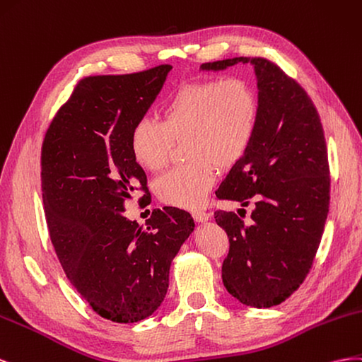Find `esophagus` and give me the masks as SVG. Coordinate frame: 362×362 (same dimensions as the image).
<instances>
[{
	"label": "esophagus",
	"instance_id": "34e87169",
	"mask_svg": "<svg viewBox=\"0 0 362 362\" xmlns=\"http://www.w3.org/2000/svg\"><path fill=\"white\" fill-rule=\"evenodd\" d=\"M192 216H194V220L199 223H206L208 220H211V214L204 212V211H195V212H192Z\"/></svg>",
	"mask_w": 362,
	"mask_h": 362
}]
</instances>
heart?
<instances>
[{
	"mask_svg": "<svg viewBox=\"0 0 362 362\" xmlns=\"http://www.w3.org/2000/svg\"><path fill=\"white\" fill-rule=\"evenodd\" d=\"M259 103L255 88L243 78L200 81L171 97L162 122L139 119L130 133V151L138 165L159 171L168 162L173 141H185L191 160L158 179L159 197L185 209L203 206L215 182L214 162L229 167L249 148Z\"/></svg>",
	"mask_w": 362,
	"mask_h": 362,
	"instance_id": "heart-1",
	"label": "heart"
}]
</instances>
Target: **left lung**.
Returning a JSON list of instances; mask_svg holds the SVG:
<instances>
[{
	"label": "left lung",
	"mask_w": 362,
	"mask_h": 362,
	"mask_svg": "<svg viewBox=\"0 0 362 362\" xmlns=\"http://www.w3.org/2000/svg\"><path fill=\"white\" fill-rule=\"evenodd\" d=\"M236 64L255 69L259 115L249 148L215 194L241 206L253 200V211L250 224L233 212H215L230 243L221 276L227 293L243 305L272 308L305 281L322 240L329 212L327 150L314 103L272 62L233 57L203 64L200 71Z\"/></svg>",
	"instance_id": "obj_1"
}]
</instances>
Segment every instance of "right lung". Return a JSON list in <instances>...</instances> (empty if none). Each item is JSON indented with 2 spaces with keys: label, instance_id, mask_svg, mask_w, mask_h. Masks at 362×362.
<instances>
[{
  "label": "right lung",
  "instance_id": "1",
  "mask_svg": "<svg viewBox=\"0 0 362 362\" xmlns=\"http://www.w3.org/2000/svg\"><path fill=\"white\" fill-rule=\"evenodd\" d=\"M171 65L80 81L42 144V199L51 243L71 285L103 318L135 323L168 291L170 267L194 232L177 208L154 209L144 229L122 215L147 175L130 133L146 117Z\"/></svg>",
  "mask_w": 362,
  "mask_h": 362
}]
</instances>
